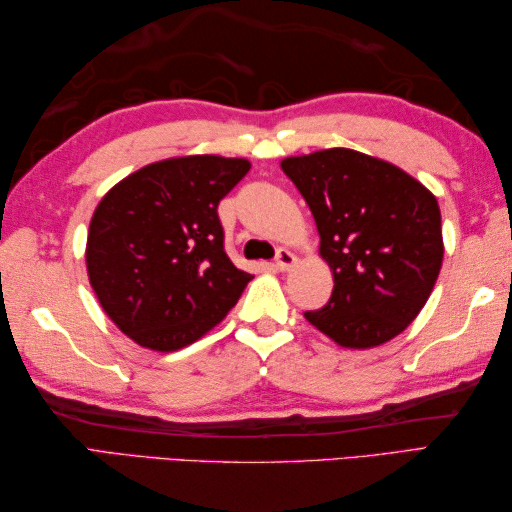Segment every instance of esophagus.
I'll use <instances>...</instances> for the list:
<instances>
[{
    "label": "esophagus",
    "instance_id": "obj_1",
    "mask_svg": "<svg viewBox=\"0 0 512 512\" xmlns=\"http://www.w3.org/2000/svg\"><path fill=\"white\" fill-rule=\"evenodd\" d=\"M297 264V257L290 253L288 248H279L277 250V255H275V266L279 268V270H288V268H292Z\"/></svg>",
    "mask_w": 512,
    "mask_h": 512
}]
</instances>
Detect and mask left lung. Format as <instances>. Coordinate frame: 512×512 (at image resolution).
<instances>
[{"label": "left lung", "instance_id": "1", "mask_svg": "<svg viewBox=\"0 0 512 512\" xmlns=\"http://www.w3.org/2000/svg\"><path fill=\"white\" fill-rule=\"evenodd\" d=\"M308 202L332 297L303 312L343 347L394 339L418 317L442 266V220L433 193L409 173L354 149L281 160Z\"/></svg>", "mask_w": 512, "mask_h": 512}]
</instances>
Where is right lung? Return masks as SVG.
<instances>
[{"instance_id":"right-lung-1","label":"right lung","mask_w":512,"mask_h":512,"mask_svg":"<svg viewBox=\"0 0 512 512\" xmlns=\"http://www.w3.org/2000/svg\"><path fill=\"white\" fill-rule=\"evenodd\" d=\"M248 169L244 158H169L127 176L96 206L90 284L138 345L180 350L242 297L253 275L228 259L217 204Z\"/></svg>"}]
</instances>
